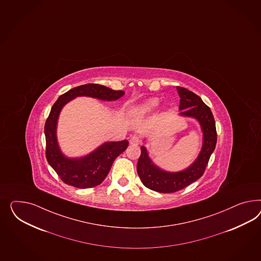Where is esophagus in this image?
<instances>
[{"label":"esophagus","mask_w":261,"mask_h":261,"mask_svg":"<svg viewBox=\"0 0 261 261\" xmlns=\"http://www.w3.org/2000/svg\"><path fill=\"white\" fill-rule=\"evenodd\" d=\"M139 138H138V136H136V135H134V136H132L130 137V139H129V143L132 144V145H138L139 144Z\"/></svg>","instance_id":"34e87169"}]
</instances>
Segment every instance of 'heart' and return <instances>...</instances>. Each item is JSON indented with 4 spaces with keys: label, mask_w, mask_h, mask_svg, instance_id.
<instances>
[{
    "label": "heart",
    "mask_w": 261,
    "mask_h": 261,
    "mask_svg": "<svg viewBox=\"0 0 261 261\" xmlns=\"http://www.w3.org/2000/svg\"><path fill=\"white\" fill-rule=\"evenodd\" d=\"M159 104H160V101L158 98H149L140 104L134 106V108L132 109V115L134 117L144 116L149 112L156 110Z\"/></svg>",
    "instance_id": "obj_1"
}]
</instances>
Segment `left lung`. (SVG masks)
<instances>
[{
    "mask_svg": "<svg viewBox=\"0 0 261 261\" xmlns=\"http://www.w3.org/2000/svg\"><path fill=\"white\" fill-rule=\"evenodd\" d=\"M176 90L180 97L179 115L194 118L199 123L203 134L202 147L198 156L188 168L182 171H168L154 164L148 149L142 146L141 155L137 162V173L145 186L163 194L180 191L200 178L216 149L217 140L216 122L211 109L193 91L182 87H176Z\"/></svg>",
    "mask_w": 261,
    "mask_h": 261,
    "instance_id": "1",
    "label": "left lung"
}]
</instances>
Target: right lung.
I'll return each instance as SVG.
<instances>
[{
  "instance_id": "obj_1",
  "label": "right lung",
  "mask_w": 261,
  "mask_h": 261,
  "mask_svg": "<svg viewBox=\"0 0 261 261\" xmlns=\"http://www.w3.org/2000/svg\"><path fill=\"white\" fill-rule=\"evenodd\" d=\"M125 94L98 84H86L68 90L57 99L45 125V156L48 164L67 185L87 189L101 184L116 157L125 151L127 140L105 142L90 153L81 157H67L63 153L57 139V125L63 108L76 97L87 96L102 101H116Z\"/></svg>"
}]
</instances>
